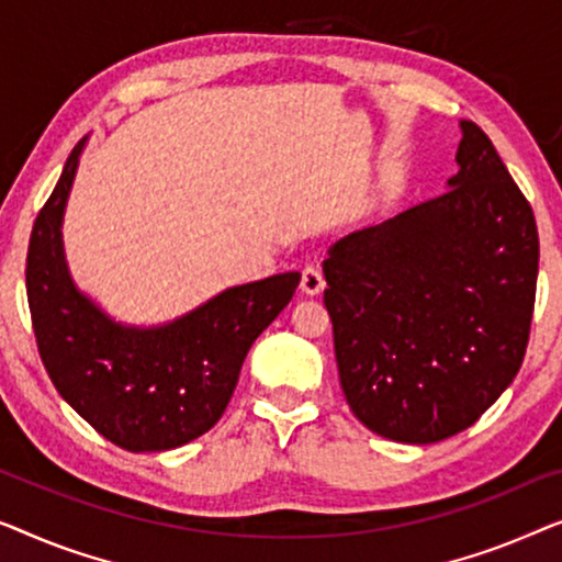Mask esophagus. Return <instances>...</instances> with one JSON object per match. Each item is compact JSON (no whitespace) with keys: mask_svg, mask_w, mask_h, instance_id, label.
I'll return each instance as SVG.
<instances>
[{"mask_svg":"<svg viewBox=\"0 0 562 562\" xmlns=\"http://www.w3.org/2000/svg\"><path fill=\"white\" fill-rule=\"evenodd\" d=\"M300 288H303L305 295H321L323 288H326V278H323L321 267L307 265L303 270V282H300Z\"/></svg>","mask_w":562,"mask_h":562,"instance_id":"esophagus-1","label":"esophagus"}]
</instances>
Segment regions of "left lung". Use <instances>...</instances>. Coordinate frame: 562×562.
I'll return each mask as SVG.
<instances>
[{"label": "left lung", "mask_w": 562, "mask_h": 562, "mask_svg": "<svg viewBox=\"0 0 562 562\" xmlns=\"http://www.w3.org/2000/svg\"><path fill=\"white\" fill-rule=\"evenodd\" d=\"M446 193L351 232L323 259L338 379L376 436L428 446L479 420L525 359L535 213L481 126L461 120Z\"/></svg>", "instance_id": "obj_1"}]
</instances>
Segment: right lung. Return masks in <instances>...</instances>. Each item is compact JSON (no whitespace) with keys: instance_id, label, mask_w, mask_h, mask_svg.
<instances>
[{"instance_id":"add662e5","label":"right lung","mask_w":562,"mask_h":562,"mask_svg":"<svg viewBox=\"0 0 562 562\" xmlns=\"http://www.w3.org/2000/svg\"><path fill=\"white\" fill-rule=\"evenodd\" d=\"M86 137L37 213L27 303L37 351L60 397L132 453L180 448L209 432L232 400L251 344L295 295L300 272L236 284L160 326H126L76 288L63 216Z\"/></svg>"}]
</instances>
